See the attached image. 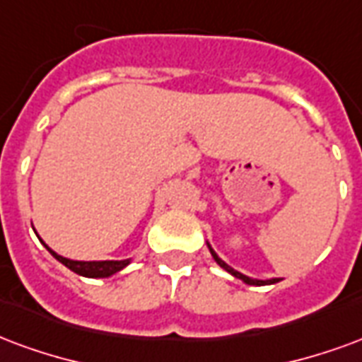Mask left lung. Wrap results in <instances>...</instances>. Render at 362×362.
I'll return each instance as SVG.
<instances>
[{"label":"left lung","mask_w":362,"mask_h":362,"mask_svg":"<svg viewBox=\"0 0 362 362\" xmlns=\"http://www.w3.org/2000/svg\"><path fill=\"white\" fill-rule=\"evenodd\" d=\"M207 247H209V251H211V255H213V259H215L216 263L221 264L222 269L226 270V272H230V274H232V276L240 278V280H242V282L249 284V286H267V284H276V282H280V278H270V280H255V278H249V276H245V274H242V272H238V270H234V269H232V267H228V264L224 263V261H222L221 257H218V255H216V253H215V249L211 247V245H209V243H207Z\"/></svg>","instance_id":"left-lung-1"}]
</instances>
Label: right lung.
<instances>
[{
	"instance_id": "add662e5",
	"label": "right lung",
	"mask_w": 362,
	"mask_h": 362,
	"mask_svg": "<svg viewBox=\"0 0 362 362\" xmlns=\"http://www.w3.org/2000/svg\"><path fill=\"white\" fill-rule=\"evenodd\" d=\"M44 243V242H42ZM45 245V243H44ZM45 249L52 253L59 263H63L66 269H71L72 272H76L80 276L86 278H107L117 274L119 270H122L124 267L130 264V259H124V261H72V259H66V257L57 255L53 249H49L45 245Z\"/></svg>"
}]
</instances>
